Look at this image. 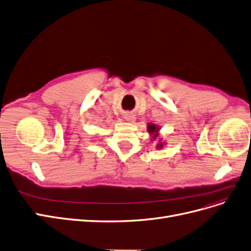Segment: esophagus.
Returning a JSON list of instances; mask_svg holds the SVG:
<instances>
[{"instance_id":"esophagus-1","label":"esophagus","mask_w":251,"mask_h":251,"mask_svg":"<svg viewBox=\"0 0 251 251\" xmlns=\"http://www.w3.org/2000/svg\"><path fill=\"white\" fill-rule=\"evenodd\" d=\"M125 119H126V121H128V123H134L136 118H135V116L133 115V114L126 113V114H125Z\"/></svg>"}]
</instances>
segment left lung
I'll use <instances>...</instances> for the list:
<instances>
[{"mask_svg":"<svg viewBox=\"0 0 251 251\" xmlns=\"http://www.w3.org/2000/svg\"><path fill=\"white\" fill-rule=\"evenodd\" d=\"M148 131H149V133L150 134H155L154 136H153V138L155 139V138H157L158 137V131H159V128L157 127V126H155V125H149V126H148ZM157 147L160 149V148H162L163 147V143H160V144H157Z\"/></svg>","mask_w":251,"mask_h":251,"instance_id":"8db88e82","label":"left lung"}]
</instances>
